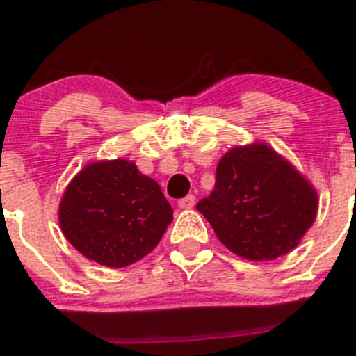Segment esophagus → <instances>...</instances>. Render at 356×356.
Instances as JSON below:
<instances>
[{"mask_svg":"<svg viewBox=\"0 0 356 356\" xmlns=\"http://www.w3.org/2000/svg\"><path fill=\"white\" fill-rule=\"evenodd\" d=\"M195 201H196V198L193 195L184 196V198H182V200H179V208H184V210H189V208L195 207Z\"/></svg>","mask_w":356,"mask_h":356,"instance_id":"obj_1","label":"esophagus"}]
</instances>
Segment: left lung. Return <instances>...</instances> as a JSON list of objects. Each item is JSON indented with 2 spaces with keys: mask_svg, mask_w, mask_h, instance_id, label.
<instances>
[{
  "mask_svg": "<svg viewBox=\"0 0 356 356\" xmlns=\"http://www.w3.org/2000/svg\"><path fill=\"white\" fill-rule=\"evenodd\" d=\"M196 208L220 243L248 260H274L298 246L317 215V193L268 146L232 148L215 188Z\"/></svg>",
  "mask_w": 356,
  "mask_h": 356,
  "instance_id": "left-lung-1",
  "label": "left lung"
}]
</instances>
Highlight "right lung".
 I'll use <instances>...</instances> for the list:
<instances>
[{"mask_svg":"<svg viewBox=\"0 0 356 356\" xmlns=\"http://www.w3.org/2000/svg\"><path fill=\"white\" fill-rule=\"evenodd\" d=\"M153 179L134 161L88 165L68 184L60 203V225L86 258L111 268L127 267L153 251L174 218Z\"/></svg>","mask_w":356,"mask_h":356,"instance_id":"right-lung-1","label":"right lung"}]
</instances>
